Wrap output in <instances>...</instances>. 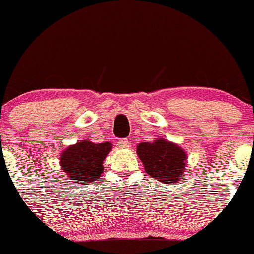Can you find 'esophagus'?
Here are the masks:
<instances>
[{
  "instance_id": "obj_1",
  "label": "esophagus",
  "mask_w": 254,
  "mask_h": 254,
  "mask_svg": "<svg viewBox=\"0 0 254 254\" xmlns=\"http://www.w3.org/2000/svg\"><path fill=\"white\" fill-rule=\"evenodd\" d=\"M118 147L119 148L129 147V140H128V138H121V140L118 141Z\"/></svg>"
}]
</instances>
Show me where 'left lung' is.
I'll list each match as a JSON object with an SVG mask.
<instances>
[{
    "label": "left lung",
    "instance_id": "8db88e82",
    "mask_svg": "<svg viewBox=\"0 0 254 254\" xmlns=\"http://www.w3.org/2000/svg\"><path fill=\"white\" fill-rule=\"evenodd\" d=\"M145 172L161 183L171 184L179 180L185 169L186 154L182 148L165 140L152 143L142 142L136 148Z\"/></svg>",
    "mask_w": 254,
    "mask_h": 254
}]
</instances>
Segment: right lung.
I'll list each match as a JSON object with an SVG mask.
<instances>
[{"label":"right lung","mask_w":254,"mask_h":254,"mask_svg":"<svg viewBox=\"0 0 254 254\" xmlns=\"http://www.w3.org/2000/svg\"><path fill=\"white\" fill-rule=\"evenodd\" d=\"M112 148L110 142L93 143L83 140L62 152L60 163L69 180L78 184L95 182L103 173V161Z\"/></svg>","instance_id":"obj_1"}]
</instances>
